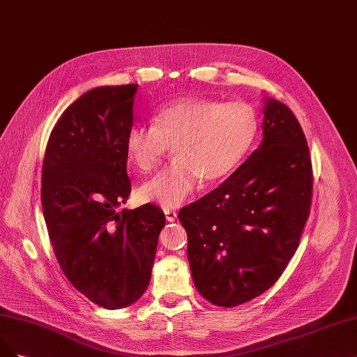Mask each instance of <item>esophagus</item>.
Returning a JSON list of instances; mask_svg holds the SVG:
<instances>
[{"mask_svg":"<svg viewBox=\"0 0 357 357\" xmlns=\"http://www.w3.org/2000/svg\"><path fill=\"white\" fill-rule=\"evenodd\" d=\"M164 214H165V218H167V221H174L176 218H177V213L176 211H173V210H165L164 211Z\"/></svg>","mask_w":357,"mask_h":357,"instance_id":"obj_1","label":"esophagus"}]
</instances>
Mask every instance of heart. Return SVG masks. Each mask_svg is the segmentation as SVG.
<instances>
[{"label":"heart","mask_w":357,"mask_h":357,"mask_svg":"<svg viewBox=\"0 0 357 357\" xmlns=\"http://www.w3.org/2000/svg\"><path fill=\"white\" fill-rule=\"evenodd\" d=\"M257 132L251 106L188 97L159 109L153 124H132L126 132V152L142 171H152L173 144L176 159L143 183L139 195L165 210L178 208L198 190L201 180L226 177L242 161Z\"/></svg>","instance_id":"obj_1"}]
</instances>
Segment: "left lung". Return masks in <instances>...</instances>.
I'll list each match as a JSON object with an SVG mask.
<instances>
[{
  "label": "left lung",
  "instance_id": "8db88e82",
  "mask_svg": "<svg viewBox=\"0 0 357 357\" xmlns=\"http://www.w3.org/2000/svg\"><path fill=\"white\" fill-rule=\"evenodd\" d=\"M263 140L217 189L178 213L196 289L233 307L272 287L297 251L312 202V162L300 122L263 97Z\"/></svg>",
  "mask_w": 357,
  "mask_h": 357
}]
</instances>
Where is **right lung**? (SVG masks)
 <instances>
[{"instance_id": "obj_1", "label": "right lung", "mask_w": 357, "mask_h": 357, "mask_svg": "<svg viewBox=\"0 0 357 357\" xmlns=\"http://www.w3.org/2000/svg\"><path fill=\"white\" fill-rule=\"evenodd\" d=\"M137 89L103 85L78 97L54 126L43 164V213L61 272L109 310L143 296L165 226L156 205L119 210L131 192L126 132Z\"/></svg>"}]
</instances>
